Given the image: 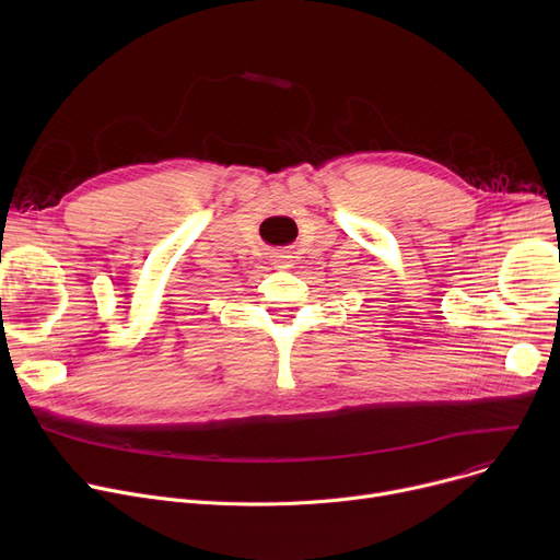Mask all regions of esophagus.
<instances>
[{
    "instance_id": "esophagus-1",
    "label": "esophagus",
    "mask_w": 560,
    "mask_h": 560,
    "mask_svg": "<svg viewBox=\"0 0 560 560\" xmlns=\"http://www.w3.org/2000/svg\"><path fill=\"white\" fill-rule=\"evenodd\" d=\"M272 262H275V268H279V270H290L292 265V256L288 254V252H277L275 256H272Z\"/></svg>"
}]
</instances>
